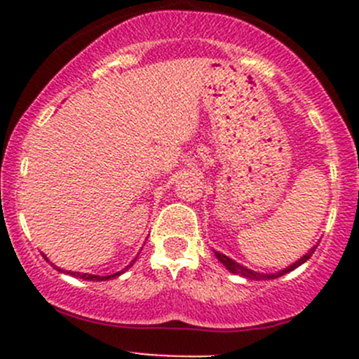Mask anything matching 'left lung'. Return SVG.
Masks as SVG:
<instances>
[{"label":"left lung","instance_id":"8db88e82","mask_svg":"<svg viewBox=\"0 0 359 359\" xmlns=\"http://www.w3.org/2000/svg\"><path fill=\"white\" fill-rule=\"evenodd\" d=\"M314 250H316V245H314L313 248L307 250L306 255L300 257L299 260H295V262L290 264V266H288V267H285V269L278 271V273H271V274H267V273H257V271L248 269V267L241 266V264H238L236 260L229 259V257L224 255V253H220V252H215V257H217V259L220 260V262L224 264V266H226V269L229 271V273H233V274H240V276L247 278V280H274V278L283 276V274L290 273V271L297 269V267H299V266H302L304 262H307V260L311 259V255H313V253H314Z\"/></svg>","mask_w":359,"mask_h":359}]
</instances>
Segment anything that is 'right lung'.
Returning a JSON list of instances; mask_svg holds the SVG:
<instances>
[{
    "instance_id": "obj_1",
    "label": "right lung",
    "mask_w": 359,
    "mask_h": 359,
    "mask_svg": "<svg viewBox=\"0 0 359 359\" xmlns=\"http://www.w3.org/2000/svg\"><path fill=\"white\" fill-rule=\"evenodd\" d=\"M135 260H137V257L135 259L132 260V262L128 264V266L125 267V269H121V271H118V273H114V274H109V276H97V274H88V273H72V271H67V274H71V276H74V278H79V280H85V281H106V280H112V278H116V276H119V274H123L125 273L126 269H128V267H132L133 264H135ZM59 271H62V269H59Z\"/></svg>"
}]
</instances>
